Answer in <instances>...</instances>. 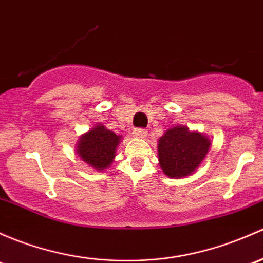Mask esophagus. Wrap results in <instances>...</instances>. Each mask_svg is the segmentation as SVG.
<instances>
[{"label":"esophagus","instance_id":"1","mask_svg":"<svg viewBox=\"0 0 263 263\" xmlns=\"http://www.w3.org/2000/svg\"><path fill=\"white\" fill-rule=\"evenodd\" d=\"M134 136L135 137H140V139H145L147 136V131L143 128H135L134 129Z\"/></svg>","mask_w":263,"mask_h":263}]
</instances>
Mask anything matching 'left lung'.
Returning <instances> with one entry per match:
<instances>
[{"mask_svg": "<svg viewBox=\"0 0 263 263\" xmlns=\"http://www.w3.org/2000/svg\"><path fill=\"white\" fill-rule=\"evenodd\" d=\"M211 147V140L185 126L171 127L157 143L159 162L168 178H184L194 173Z\"/></svg>", "mask_w": 263, "mask_h": 263, "instance_id": "1", "label": "left lung"}]
</instances>
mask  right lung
<instances>
[{
    "mask_svg": "<svg viewBox=\"0 0 263 263\" xmlns=\"http://www.w3.org/2000/svg\"><path fill=\"white\" fill-rule=\"evenodd\" d=\"M122 137L107 129L103 124H96L82 135L77 145V154L83 161L97 170L109 167L116 156V148Z\"/></svg>",
    "mask_w": 263,
    "mask_h": 263,
    "instance_id": "obj_1",
    "label": "right lung"
}]
</instances>
